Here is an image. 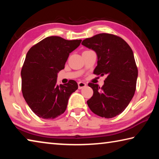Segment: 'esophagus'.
Segmentation results:
<instances>
[{
    "label": "esophagus",
    "instance_id": "1",
    "mask_svg": "<svg viewBox=\"0 0 159 159\" xmlns=\"http://www.w3.org/2000/svg\"><path fill=\"white\" fill-rule=\"evenodd\" d=\"M86 83H83V82H81L80 81L78 83V86H79V89H82V88L86 87Z\"/></svg>",
    "mask_w": 159,
    "mask_h": 159
}]
</instances>
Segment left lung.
<instances>
[{"mask_svg":"<svg viewBox=\"0 0 159 159\" xmlns=\"http://www.w3.org/2000/svg\"><path fill=\"white\" fill-rule=\"evenodd\" d=\"M82 45L98 55L93 73L107 78L102 87L92 83L93 95L87 104L94 114L111 118L119 115L133 98L138 70L131 48L119 36L99 34L83 40Z\"/></svg>","mask_w":159,"mask_h":159,"instance_id":"8db88e82","label":"left lung"}]
</instances>
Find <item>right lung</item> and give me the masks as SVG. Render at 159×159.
<instances>
[{"mask_svg":"<svg viewBox=\"0 0 159 159\" xmlns=\"http://www.w3.org/2000/svg\"><path fill=\"white\" fill-rule=\"evenodd\" d=\"M80 42L50 36L28 51L21 71V91L29 107L39 117L53 119L65 111L78 84L70 80L66 84L57 85V73L64 69L69 53Z\"/></svg>","mask_w":159,"mask_h":159,"instance_id":"right-lung-1","label":"right lung"}]
</instances>
